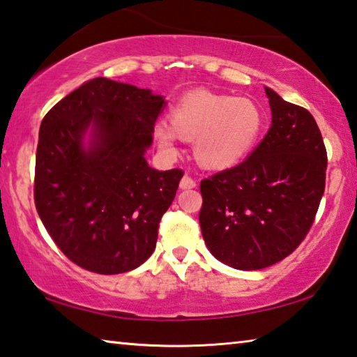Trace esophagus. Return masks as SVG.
Here are the masks:
<instances>
[{
	"mask_svg": "<svg viewBox=\"0 0 357 357\" xmlns=\"http://www.w3.org/2000/svg\"><path fill=\"white\" fill-rule=\"evenodd\" d=\"M179 185H181V189H193V187L197 185V181L193 179L190 174H184L183 176V179H181V183H179Z\"/></svg>",
	"mask_w": 357,
	"mask_h": 357,
	"instance_id": "1",
	"label": "esophagus"
}]
</instances>
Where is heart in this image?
<instances>
[{
	"mask_svg": "<svg viewBox=\"0 0 357 357\" xmlns=\"http://www.w3.org/2000/svg\"><path fill=\"white\" fill-rule=\"evenodd\" d=\"M172 124L160 121L154 137L162 149L176 151L178 138L195 140L197 159L204 167L227 168L249 153L261 129V113L250 99L193 91L170 112Z\"/></svg>",
	"mask_w": 357,
	"mask_h": 357,
	"instance_id": "b5f03b06",
	"label": "heart"
}]
</instances>
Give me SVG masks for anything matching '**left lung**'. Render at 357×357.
I'll use <instances>...</instances> for the list:
<instances>
[{
    "instance_id": "obj_1",
    "label": "left lung",
    "mask_w": 357,
    "mask_h": 357,
    "mask_svg": "<svg viewBox=\"0 0 357 357\" xmlns=\"http://www.w3.org/2000/svg\"><path fill=\"white\" fill-rule=\"evenodd\" d=\"M273 124L241 164L200 183L202 234L231 268L263 269L298 249L324 193L328 153L315 118L271 88Z\"/></svg>"
}]
</instances>
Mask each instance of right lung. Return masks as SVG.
<instances>
[{
	"mask_svg": "<svg viewBox=\"0 0 357 357\" xmlns=\"http://www.w3.org/2000/svg\"><path fill=\"white\" fill-rule=\"evenodd\" d=\"M162 96L108 80L84 82L40 123L34 203L58 249L96 274H123L155 249L162 215L184 172H157L144 151L153 143ZM88 127L92 148H82Z\"/></svg>",
	"mask_w": 357,
	"mask_h": 357,
	"instance_id": "right-lung-1",
	"label": "right lung"
}]
</instances>
